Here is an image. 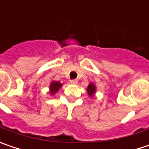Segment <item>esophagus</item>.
Returning a JSON list of instances; mask_svg holds the SVG:
<instances>
[{
    "instance_id": "34e87169",
    "label": "esophagus",
    "mask_w": 149,
    "mask_h": 149,
    "mask_svg": "<svg viewBox=\"0 0 149 149\" xmlns=\"http://www.w3.org/2000/svg\"><path fill=\"white\" fill-rule=\"evenodd\" d=\"M70 83H72V84H74V85H76V84H77L78 81H77V79H73V80H71V81H70Z\"/></svg>"
}]
</instances>
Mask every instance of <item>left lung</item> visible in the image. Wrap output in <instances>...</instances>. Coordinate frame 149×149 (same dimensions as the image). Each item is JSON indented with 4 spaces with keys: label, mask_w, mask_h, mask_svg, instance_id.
I'll return each instance as SVG.
<instances>
[{
    "label": "left lung",
    "mask_w": 149,
    "mask_h": 149,
    "mask_svg": "<svg viewBox=\"0 0 149 149\" xmlns=\"http://www.w3.org/2000/svg\"><path fill=\"white\" fill-rule=\"evenodd\" d=\"M96 85L94 83H90L88 87H87V93H88V95L90 97V98H93L95 96V93H96Z\"/></svg>",
    "instance_id": "obj_1"
}]
</instances>
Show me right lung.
Listing matches in <instances>:
<instances>
[{"label": "right lung", "instance_id": "1", "mask_svg": "<svg viewBox=\"0 0 149 149\" xmlns=\"http://www.w3.org/2000/svg\"><path fill=\"white\" fill-rule=\"evenodd\" d=\"M62 83H61L60 82H58V81H52L50 84H49V94L50 95H54V94H56L58 91H59V89L62 87Z\"/></svg>", "mask_w": 149, "mask_h": 149}]
</instances>
